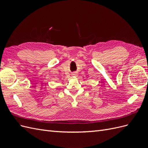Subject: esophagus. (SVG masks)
I'll list each match as a JSON object with an SVG mask.
<instances>
[{"mask_svg": "<svg viewBox=\"0 0 148 148\" xmlns=\"http://www.w3.org/2000/svg\"><path fill=\"white\" fill-rule=\"evenodd\" d=\"M75 74H77V73H75Z\"/></svg>", "mask_w": 148, "mask_h": 148, "instance_id": "esophagus-1", "label": "esophagus"}]
</instances>
